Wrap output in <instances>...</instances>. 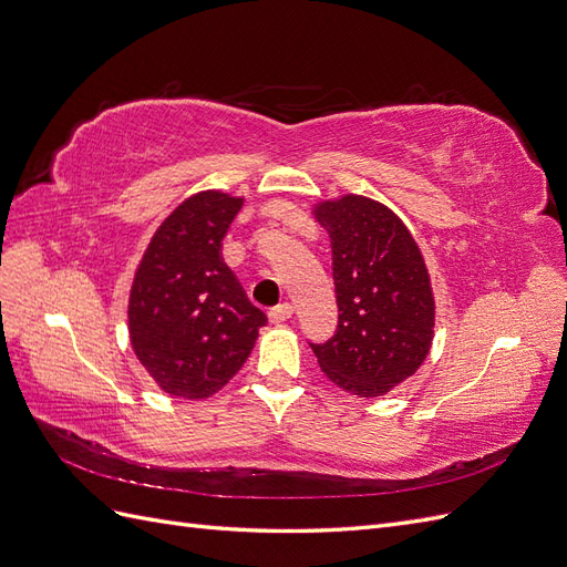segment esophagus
<instances>
[{"instance_id":"obj_1","label":"esophagus","mask_w":567,"mask_h":567,"mask_svg":"<svg viewBox=\"0 0 567 567\" xmlns=\"http://www.w3.org/2000/svg\"><path fill=\"white\" fill-rule=\"evenodd\" d=\"M290 317H293V305H290V302H281V305L271 307V310H269V321L271 323H281Z\"/></svg>"}]
</instances>
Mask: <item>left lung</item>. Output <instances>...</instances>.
<instances>
[{
    "label": "left lung",
    "instance_id": "1",
    "mask_svg": "<svg viewBox=\"0 0 567 567\" xmlns=\"http://www.w3.org/2000/svg\"><path fill=\"white\" fill-rule=\"evenodd\" d=\"M319 221L333 248L338 323L310 342L321 371L359 398H381L431 350L435 302L421 250L385 205L346 196L323 203Z\"/></svg>",
    "mask_w": 567,
    "mask_h": 567
}]
</instances>
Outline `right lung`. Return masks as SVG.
<instances>
[{
  "mask_svg": "<svg viewBox=\"0 0 567 567\" xmlns=\"http://www.w3.org/2000/svg\"><path fill=\"white\" fill-rule=\"evenodd\" d=\"M244 198L205 192L184 200L153 236L130 296L140 362L175 398H210L244 367L267 315L221 257Z\"/></svg>",
  "mask_w": 567,
  "mask_h": 567,
  "instance_id": "add662e5",
  "label": "right lung"
}]
</instances>
